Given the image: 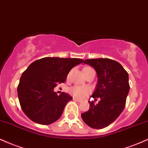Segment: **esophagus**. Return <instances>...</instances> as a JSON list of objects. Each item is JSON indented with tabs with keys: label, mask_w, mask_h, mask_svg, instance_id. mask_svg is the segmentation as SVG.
<instances>
[{
	"label": "esophagus",
	"mask_w": 148,
	"mask_h": 148,
	"mask_svg": "<svg viewBox=\"0 0 148 148\" xmlns=\"http://www.w3.org/2000/svg\"><path fill=\"white\" fill-rule=\"evenodd\" d=\"M73 100H75V101L79 102H82V100H79V99H77V98H73Z\"/></svg>",
	"instance_id": "34e87169"
}]
</instances>
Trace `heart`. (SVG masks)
<instances>
[{"label":"heart","instance_id":"b5f03b06","mask_svg":"<svg viewBox=\"0 0 148 148\" xmlns=\"http://www.w3.org/2000/svg\"><path fill=\"white\" fill-rule=\"evenodd\" d=\"M88 69H91L90 67H86L84 69V71L87 70ZM69 92L71 95H73L74 97L77 98H83L86 95L89 94L91 92V89L87 86H72L69 88Z\"/></svg>","mask_w":148,"mask_h":148}]
</instances>
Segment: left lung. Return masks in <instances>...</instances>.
<instances>
[{
	"label": "left lung",
	"mask_w": 148,
	"mask_h": 148,
	"mask_svg": "<svg viewBox=\"0 0 148 148\" xmlns=\"http://www.w3.org/2000/svg\"><path fill=\"white\" fill-rule=\"evenodd\" d=\"M84 63L91 66L98 75V84L92 98H100L98 104H90L81 114L83 121L93 129H102L112 124L123 112L130 91L129 76L121 64L107 58L91 59ZM97 100V99H96Z\"/></svg>",
	"instance_id": "1"
}]
</instances>
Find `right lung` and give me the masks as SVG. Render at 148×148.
Instances as JSON below:
<instances>
[{
    "mask_svg": "<svg viewBox=\"0 0 148 148\" xmlns=\"http://www.w3.org/2000/svg\"><path fill=\"white\" fill-rule=\"evenodd\" d=\"M77 58L43 57L34 61L23 73L17 87L23 112L33 122L50 125L62 116L68 102L73 99L53 88L64 83L71 69L83 62Z\"/></svg>",
    "mask_w": 148,
    "mask_h": 148,
    "instance_id": "1",
    "label": "right lung"
}]
</instances>
